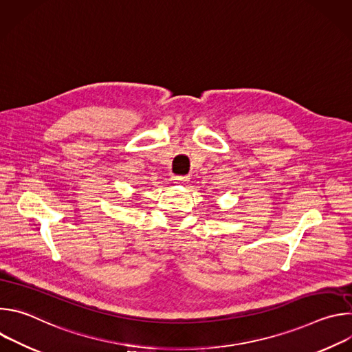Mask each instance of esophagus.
Returning <instances> with one entry per match:
<instances>
[{
    "label": "esophagus",
    "instance_id": "esophagus-1",
    "mask_svg": "<svg viewBox=\"0 0 352 352\" xmlns=\"http://www.w3.org/2000/svg\"><path fill=\"white\" fill-rule=\"evenodd\" d=\"M173 179H174L177 184H186V182L189 181V177H188V175H175Z\"/></svg>",
    "mask_w": 352,
    "mask_h": 352
}]
</instances>
